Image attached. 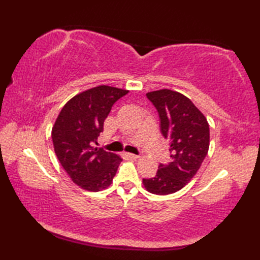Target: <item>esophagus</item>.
<instances>
[{
  "label": "esophagus",
  "mask_w": 260,
  "mask_h": 260,
  "mask_svg": "<svg viewBox=\"0 0 260 260\" xmlns=\"http://www.w3.org/2000/svg\"><path fill=\"white\" fill-rule=\"evenodd\" d=\"M125 155H126L127 157H129V158H133V159H137V158H140V157H141L140 155H136V154H132V153H126Z\"/></svg>",
  "instance_id": "34e87169"
}]
</instances>
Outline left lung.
I'll return each mask as SVG.
<instances>
[{
  "instance_id": "obj_1",
  "label": "left lung",
  "mask_w": 260,
  "mask_h": 260,
  "mask_svg": "<svg viewBox=\"0 0 260 260\" xmlns=\"http://www.w3.org/2000/svg\"><path fill=\"white\" fill-rule=\"evenodd\" d=\"M146 96L157 109L163 136L170 140L171 161L159 164L155 178L143 179V184L153 194H172L189 183L207 156L209 124L206 116L181 92L159 89Z\"/></svg>"
}]
</instances>
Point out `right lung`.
Here are the masks:
<instances>
[{
    "label": "right lung",
    "instance_id": "right-lung-1",
    "mask_svg": "<svg viewBox=\"0 0 260 260\" xmlns=\"http://www.w3.org/2000/svg\"><path fill=\"white\" fill-rule=\"evenodd\" d=\"M128 90L97 86L73 97L54 121L51 136L60 164L75 184L98 192L112 184L123 158L95 147L104 121L119 98Z\"/></svg>",
    "mask_w": 260,
    "mask_h": 260
}]
</instances>
